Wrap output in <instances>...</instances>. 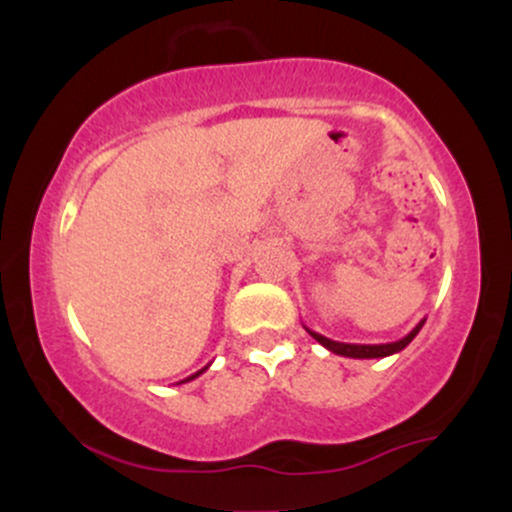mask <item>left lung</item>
<instances>
[{"instance_id":"1","label":"left lung","mask_w":512,"mask_h":512,"mask_svg":"<svg viewBox=\"0 0 512 512\" xmlns=\"http://www.w3.org/2000/svg\"><path fill=\"white\" fill-rule=\"evenodd\" d=\"M424 322H426V317L419 322V325L414 327V330L407 334V337L397 339V342H390V344H344V342H334V339L322 337V334L308 330V327H305V330H308V334L315 339V342H320L322 346H325V349H330L332 354H337V356H346V358H385V356L397 354V351L407 349L411 339H414L416 334H419L421 327H424Z\"/></svg>"}]
</instances>
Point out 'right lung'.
<instances>
[{"label":"right lung","instance_id":"1","mask_svg":"<svg viewBox=\"0 0 512 512\" xmlns=\"http://www.w3.org/2000/svg\"><path fill=\"white\" fill-rule=\"evenodd\" d=\"M207 368H209V366H204L202 370H197V373H195V375H190V378H187V380H195V378H197V375H202V373H204V370H207ZM187 380H182V383H187Z\"/></svg>","mask_w":512,"mask_h":512}]
</instances>
